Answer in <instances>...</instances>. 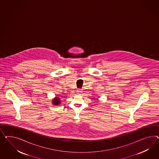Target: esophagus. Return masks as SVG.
<instances>
[{"instance_id": "34e87169", "label": "esophagus", "mask_w": 159, "mask_h": 159, "mask_svg": "<svg viewBox=\"0 0 159 159\" xmlns=\"http://www.w3.org/2000/svg\"><path fill=\"white\" fill-rule=\"evenodd\" d=\"M77 93H78L79 94H80V93H82V91H81L80 89H79V90H77Z\"/></svg>"}]
</instances>
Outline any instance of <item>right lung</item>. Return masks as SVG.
Segmentation results:
<instances>
[{"label":"right lung","instance_id":"1","mask_svg":"<svg viewBox=\"0 0 159 159\" xmlns=\"http://www.w3.org/2000/svg\"><path fill=\"white\" fill-rule=\"evenodd\" d=\"M52 104H54V105H58L61 103V98L58 97H56L55 98L52 99Z\"/></svg>","mask_w":159,"mask_h":159}]
</instances>
